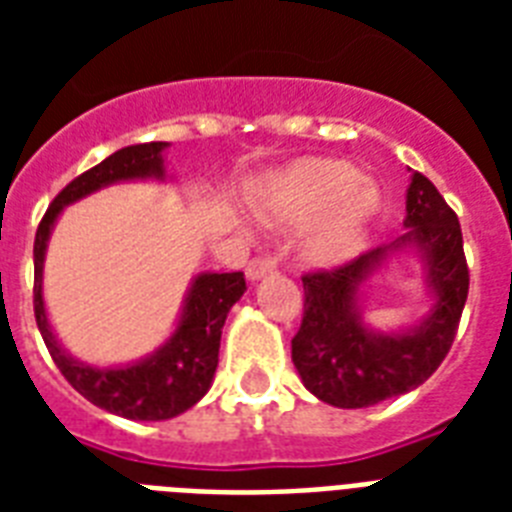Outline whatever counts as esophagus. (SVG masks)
Instances as JSON below:
<instances>
[{
	"mask_svg": "<svg viewBox=\"0 0 512 512\" xmlns=\"http://www.w3.org/2000/svg\"><path fill=\"white\" fill-rule=\"evenodd\" d=\"M276 271V257H255V260H249L247 265V279L249 281H260L263 276Z\"/></svg>",
	"mask_w": 512,
	"mask_h": 512,
	"instance_id": "1",
	"label": "esophagus"
}]
</instances>
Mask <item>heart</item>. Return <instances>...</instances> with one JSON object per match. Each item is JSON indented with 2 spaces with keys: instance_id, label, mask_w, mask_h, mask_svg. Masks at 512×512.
<instances>
[{
  "instance_id": "heart-1",
  "label": "heart",
  "mask_w": 512,
  "mask_h": 512,
  "mask_svg": "<svg viewBox=\"0 0 512 512\" xmlns=\"http://www.w3.org/2000/svg\"><path fill=\"white\" fill-rule=\"evenodd\" d=\"M257 207L273 220L311 228V255L321 263H342L356 255L377 212V191L356 167L337 159H300L257 193Z\"/></svg>"
}]
</instances>
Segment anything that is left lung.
I'll return each instance as SVG.
<instances>
[{"mask_svg": "<svg viewBox=\"0 0 512 512\" xmlns=\"http://www.w3.org/2000/svg\"><path fill=\"white\" fill-rule=\"evenodd\" d=\"M406 233L332 271L305 273V313L292 340L300 380L324 404L364 409L420 388L452 348L468 300L460 220L422 172L406 188ZM412 248L426 265L434 297L429 316L409 330L380 333L360 319V287L390 256Z\"/></svg>", "mask_w": 512, "mask_h": 512, "instance_id": "left-lung-1", "label": "left lung"}]
</instances>
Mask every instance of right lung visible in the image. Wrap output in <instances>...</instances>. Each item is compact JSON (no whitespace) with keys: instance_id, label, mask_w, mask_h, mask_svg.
I'll return each mask as SVG.
<instances>
[{"instance_id":"1","label":"right lung","mask_w":512,"mask_h":512,"mask_svg":"<svg viewBox=\"0 0 512 512\" xmlns=\"http://www.w3.org/2000/svg\"><path fill=\"white\" fill-rule=\"evenodd\" d=\"M170 143H138L92 167L63 188L44 212L34 239V316L60 374L87 401L127 420L159 422L191 409L212 385L220 335L233 303L244 295V273H199L185 295L175 332L162 348L135 364L90 366L76 361L52 332L42 295L44 252L63 207L124 180H164V151Z\"/></svg>"}]
</instances>
